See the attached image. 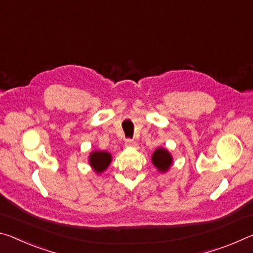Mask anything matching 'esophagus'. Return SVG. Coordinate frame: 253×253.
Returning a JSON list of instances; mask_svg holds the SVG:
<instances>
[{
	"instance_id": "1",
	"label": "esophagus",
	"mask_w": 253,
	"mask_h": 253,
	"mask_svg": "<svg viewBox=\"0 0 253 253\" xmlns=\"http://www.w3.org/2000/svg\"><path fill=\"white\" fill-rule=\"evenodd\" d=\"M126 147H136L138 146V143H136L134 140H132V139H126Z\"/></svg>"
}]
</instances>
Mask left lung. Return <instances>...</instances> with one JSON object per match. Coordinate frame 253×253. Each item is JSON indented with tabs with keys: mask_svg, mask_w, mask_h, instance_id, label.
Wrapping results in <instances>:
<instances>
[{
	"mask_svg": "<svg viewBox=\"0 0 253 253\" xmlns=\"http://www.w3.org/2000/svg\"><path fill=\"white\" fill-rule=\"evenodd\" d=\"M152 163L159 169L160 171H166L170 167L172 163L171 156L167 150H165L163 148L157 149L152 155Z\"/></svg>",
	"mask_w": 253,
	"mask_h": 253,
	"instance_id": "1",
	"label": "left lung"
}]
</instances>
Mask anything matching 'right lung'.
<instances>
[{"label":"right lung","mask_w":253,"mask_h":253,"mask_svg":"<svg viewBox=\"0 0 253 253\" xmlns=\"http://www.w3.org/2000/svg\"><path fill=\"white\" fill-rule=\"evenodd\" d=\"M111 163V155L105 151H94L89 156V164L96 172H102Z\"/></svg>","instance_id":"obj_1"}]
</instances>
